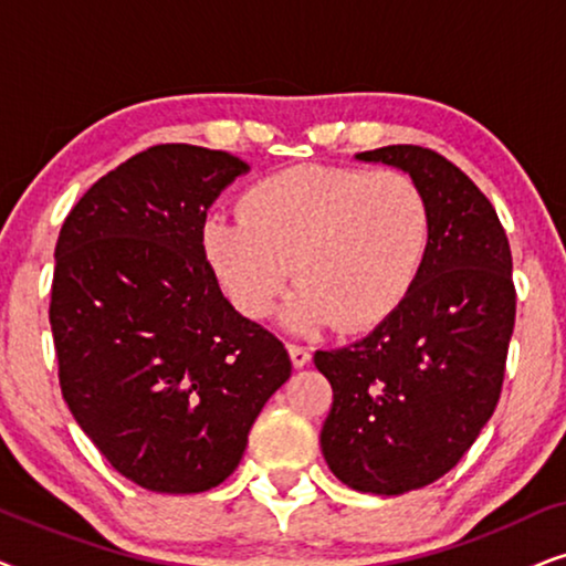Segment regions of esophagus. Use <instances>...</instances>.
<instances>
[{"mask_svg": "<svg viewBox=\"0 0 566 566\" xmlns=\"http://www.w3.org/2000/svg\"><path fill=\"white\" fill-rule=\"evenodd\" d=\"M289 355H291L293 368H304L306 363L312 360V353H308V347H301V345H289Z\"/></svg>", "mask_w": 566, "mask_h": 566, "instance_id": "obj_1", "label": "esophagus"}]
</instances>
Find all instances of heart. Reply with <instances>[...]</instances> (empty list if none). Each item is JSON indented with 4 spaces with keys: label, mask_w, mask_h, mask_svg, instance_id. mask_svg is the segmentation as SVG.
I'll return each instance as SVG.
<instances>
[{
    "label": "heart",
    "mask_w": 566,
    "mask_h": 566,
    "mask_svg": "<svg viewBox=\"0 0 566 566\" xmlns=\"http://www.w3.org/2000/svg\"><path fill=\"white\" fill-rule=\"evenodd\" d=\"M239 211L200 223V252L231 304L265 319L293 270L283 312L301 335L363 332L415 291L432 237L430 200L399 169L293 165L254 180Z\"/></svg>",
    "instance_id": "1"
}]
</instances>
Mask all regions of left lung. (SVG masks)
I'll use <instances>...</instances> for the list:
<instances>
[{
    "mask_svg": "<svg viewBox=\"0 0 566 566\" xmlns=\"http://www.w3.org/2000/svg\"><path fill=\"white\" fill-rule=\"evenodd\" d=\"M360 161L415 177L432 237L415 291L358 343L316 350L332 384L322 453L358 492L405 494L448 474L490 420L515 327L513 254L490 200L422 146H381Z\"/></svg>",
    "mask_w": 566,
    "mask_h": 566,
    "instance_id": "obj_1",
    "label": "left lung"
}]
</instances>
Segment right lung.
Wrapping results in <instances>:
<instances>
[{"mask_svg": "<svg viewBox=\"0 0 566 566\" xmlns=\"http://www.w3.org/2000/svg\"><path fill=\"white\" fill-rule=\"evenodd\" d=\"M244 172L227 151L151 146L61 227L49 312L61 394L111 467L149 492L219 486L291 376L281 339L223 298L200 252L208 208Z\"/></svg>", "mask_w": 566, "mask_h": 566, "instance_id": "right-lung-1", "label": "right lung"}]
</instances>
